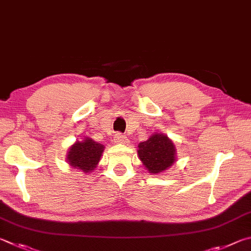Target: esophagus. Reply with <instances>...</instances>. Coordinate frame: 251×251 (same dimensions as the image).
<instances>
[{
    "instance_id": "obj_1",
    "label": "esophagus",
    "mask_w": 251,
    "mask_h": 251,
    "mask_svg": "<svg viewBox=\"0 0 251 251\" xmlns=\"http://www.w3.org/2000/svg\"><path fill=\"white\" fill-rule=\"evenodd\" d=\"M113 140H114V142H116V143H126V138L120 132L114 134Z\"/></svg>"
}]
</instances>
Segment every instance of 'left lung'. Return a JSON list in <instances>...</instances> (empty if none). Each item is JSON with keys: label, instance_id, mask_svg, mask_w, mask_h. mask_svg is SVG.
Instances as JSON below:
<instances>
[{"label": "left lung", "instance_id": "8db88e82", "mask_svg": "<svg viewBox=\"0 0 251 251\" xmlns=\"http://www.w3.org/2000/svg\"><path fill=\"white\" fill-rule=\"evenodd\" d=\"M138 153L144 166L153 174L163 172L175 161V146L166 135L160 133L140 143Z\"/></svg>", "mask_w": 251, "mask_h": 251}]
</instances>
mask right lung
<instances>
[{
    "mask_svg": "<svg viewBox=\"0 0 251 251\" xmlns=\"http://www.w3.org/2000/svg\"><path fill=\"white\" fill-rule=\"evenodd\" d=\"M102 152L103 146L87 138L82 142H76L72 146L68 152L67 161L75 169L88 173L91 172L98 164Z\"/></svg>",
    "mask_w": 251,
    "mask_h": 251,
    "instance_id": "1",
    "label": "right lung"
}]
</instances>
